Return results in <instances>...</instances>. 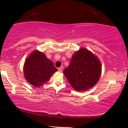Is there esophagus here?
Instances as JSON below:
<instances>
[{"instance_id": "1", "label": "esophagus", "mask_w": 128, "mask_h": 128, "mask_svg": "<svg viewBox=\"0 0 128 128\" xmlns=\"http://www.w3.org/2000/svg\"><path fill=\"white\" fill-rule=\"evenodd\" d=\"M62 70H63V67H59V68H58V71H59L60 72H61L62 71Z\"/></svg>"}]
</instances>
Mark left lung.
I'll return each instance as SVG.
<instances>
[{"instance_id":"1","label":"left lung","mask_w":128,"mask_h":128,"mask_svg":"<svg viewBox=\"0 0 128 128\" xmlns=\"http://www.w3.org/2000/svg\"><path fill=\"white\" fill-rule=\"evenodd\" d=\"M102 73L101 62L94 54L84 48L74 52L70 65L64 70V74L71 86L77 92L93 87Z\"/></svg>"}]
</instances>
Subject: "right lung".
I'll return each mask as SVG.
<instances>
[{
    "label": "right lung",
    "instance_id": "add662e5",
    "mask_svg": "<svg viewBox=\"0 0 128 128\" xmlns=\"http://www.w3.org/2000/svg\"><path fill=\"white\" fill-rule=\"evenodd\" d=\"M57 71L52 61L48 59L44 53L38 50L30 54L23 66L26 80L36 87L46 83Z\"/></svg>",
    "mask_w": 128,
    "mask_h": 128
}]
</instances>
